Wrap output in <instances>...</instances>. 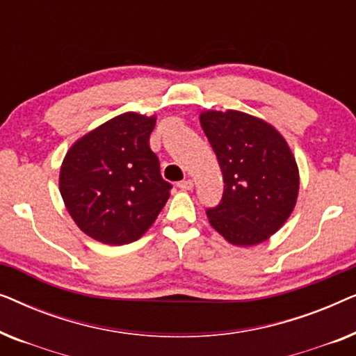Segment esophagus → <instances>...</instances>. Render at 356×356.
I'll return each instance as SVG.
<instances>
[{
  "label": "esophagus",
  "instance_id": "obj_1",
  "mask_svg": "<svg viewBox=\"0 0 356 356\" xmlns=\"http://www.w3.org/2000/svg\"><path fill=\"white\" fill-rule=\"evenodd\" d=\"M178 188L186 189V191H191V189L194 188V181L193 179H183V181L178 183Z\"/></svg>",
  "mask_w": 356,
  "mask_h": 356
}]
</instances>
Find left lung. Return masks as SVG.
Returning <instances> with one entry per match:
<instances>
[{
  "mask_svg": "<svg viewBox=\"0 0 356 356\" xmlns=\"http://www.w3.org/2000/svg\"><path fill=\"white\" fill-rule=\"evenodd\" d=\"M199 121L217 155L223 196L209 223L228 243L269 240L293 212L300 172L284 136L267 121L236 110H206Z\"/></svg>",
  "mask_w": 356,
  "mask_h": 356,
  "instance_id": "8db88e82",
  "label": "left lung"
}]
</instances>
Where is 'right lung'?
Returning <instances> with one entry per match:
<instances>
[{
	"label": "right lung",
	"mask_w": 356,
	"mask_h": 356,
	"mask_svg": "<svg viewBox=\"0 0 356 356\" xmlns=\"http://www.w3.org/2000/svg\"><path fill=\"white\" fill-rule=\"evenodd\" d=\"M154 116L128 111L71 145L60 168L65 206L86 235L105 245H128L152 227L172 184L160 175L149 144Z\"/></svg>",
	"instance_id": "1"
}]
</instances>
